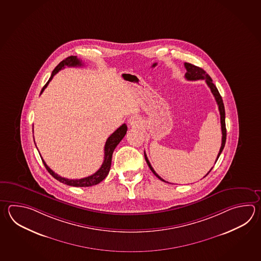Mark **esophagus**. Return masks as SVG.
I'll list each match as a JSON object with an SVG mask.
<instances>
[{"label":"esophagus","instance_id":"1","mask_svg":"<svg viewBox=\"0 0 261 261\" xmlns=\"http://www.w3.org/2000/svg\"><path fill=\"white\" fill-rule=\"evenodd\" d=\"M129 124L131 125V126H139V124H140V119H139L138 116H132V117L129 119Z\"/></svg>","mask_w":261,"mask_h":261}]
</instances>
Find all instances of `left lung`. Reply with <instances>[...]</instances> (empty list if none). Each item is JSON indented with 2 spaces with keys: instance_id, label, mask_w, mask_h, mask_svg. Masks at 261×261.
Here are the masks:
<instances>
[{
  "instance_id": "1",
  "label": "left lung",
  "mask_w": 261,
  "mask_h": 261,
  "mask_svg": "<svg viewBox=\"0 0 261 261\" xmlns=\"http://www.w3.org/2000/svg\"><path fill=\"white\" fill-rule=\"evenodd\" d=\"M185 68L187 69L186 74H185V78H186L187 80L189 81H196V80H205V83L207 84L208 87L210 88V90L212 92V94H213V96H215V99H216V101L218 103V110H219V113H220V123H221V131H222V142H221V147H220V149H219V152H218V157H217V160H216V163H217V161H218V157H219V155L221 154V152H222V150H223L224 147H225V143H226V137H227V131H226V123H225V108H224L223 100H222V97L220 96V94H219V92H218V88L216 87V85H214L213 81L211 79V77L209 76V75L202 69V68H199V67H197L195 65L191 64V63H185ZM144 154H145V159H146V162H147V164L149 165V169L152 171V173L154 174L155 176H157L159 179H161L162 181H166L165 179H163L161 176L155 172L154 169L152 168V166L150 165V163L149 162V160H148V157H147V155L146 153L144 152ZM215 163V164H216ZM213 169V167L209 170L207 174L205 175L204 176H207L208 174L210 173V171ZM203 176V177H204ZM168 183V182H167Z\"/></svg>"
}]
</instances>
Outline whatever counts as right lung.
I'll use <instances>...</instances> for the list:
<instances>
[{"instance_id": "add662e5", "label": "right lung", "mask_w": 261, "mask_h": 261, "mask_svg": "<svg viewBox=\"0 0 261 261\" xmlns=\"http://www.w3.org/2000/svg\"><path fill=\"white\" fill-rule=\"evenodd\" d=\"M66 66L67 67H81V66H83V63H82V60L77 59V57H75V56H71V57H69L64 60H62L52 71L51 77L49 78L47 83L43 86V89L41 91V94L46 88V86L50 83V81L53 79L54 76L57 74L60 69H64ZM126 131H127V126H126L125 123H123L122 125L118 128L115 132H113L109 137V139H107L106 144H105V147H104V161H103L101 167L96 171L95 174H93L91 176H86V177L80 178V179H69V178L62 177V176H59L58 174H56L52 169L49 168V166H47L45 162L43 160V165L45 166L46 170L50 173L51 176H53V177H55L57 180L60 181L61 183H64L66 185L73 187H90L96 185V184L100 183L103 179H105V177L108 176L110 169H111V165H112L113 150L117 147V145L120 143V141L123 139V137L126 134Z\"/></svg>"}]
</instances>
